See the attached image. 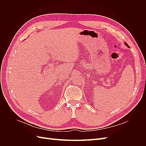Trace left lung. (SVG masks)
I'll return each mask as SVG.
<instances>
[{"instance_id": "obj_1", "label": "left lung", "mask_w": 146, "mask_h": 146, "mask_svg": "<svg viewBox=\"0 0 146 146\" xmlns=\"http://www.w3.org/2000/svg\"><path fill=\"white\" fill-rule=\"evenodd\" d=\"M124 44H125V45L127 46V47H129V45H128V44H127L126 42H124Z\"/></svg>"}]
</instances>
